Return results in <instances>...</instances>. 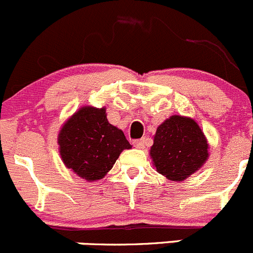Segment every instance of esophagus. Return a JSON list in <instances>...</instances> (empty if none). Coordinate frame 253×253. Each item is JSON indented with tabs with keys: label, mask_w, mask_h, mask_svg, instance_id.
I'll return each instance as SVG.
<instances>
[{
	"label": "esophagus",
	"mask_w": 253,
	"mask_h": 253,
	"mask_svg": "<svg viewBox=\"0 0 253 253\" xmlns=\"http://www.w3.org/2000/svg\"><path fill=\"white\" fill-rule=\"evenodd\" d=\"M132 143H133V145L136 148H144L145 144H147V138L136 139V141H133Z\"/></svg>",
	"instance_id": "esophagus-1"
}]
</instances>
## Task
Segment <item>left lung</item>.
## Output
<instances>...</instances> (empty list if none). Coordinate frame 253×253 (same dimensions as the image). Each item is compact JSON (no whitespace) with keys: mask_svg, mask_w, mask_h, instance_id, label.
Wrapping results in <instances>:
<instances>
[{"mask_svg":"<svg viewBox=\"0 0 253 253\" xmlns=\"http://www.w3.org/2000/svg\"><path fill=\"white\" fill-rule=\"evenodd\" d=\"M208 142L197 122L174 115L157 128L150 158L157 171L171 181H183L208 159Z\"/></svg>","mask_w":253,"mask_h":253,"instance_id":"1","label":"left lung"}]
</instances>
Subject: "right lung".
<instances>
[{"label": "right lung", "mask_w": 253, "mask_h": 253, "mask_svg": "<svg viewBox=\"0 0 253 253\" xmlns=\"http://www.w3.org/2000/svg\"><path fill=\"white\" fill-rule=\"evenodd\" d=\"M60 155L66 168L89 181L103 178L122 150L131 149L124 132L109 124L106 109L83 106L58 133Z\"/></svg>", "instance_id": "1"}]
</instances>
